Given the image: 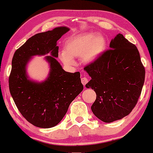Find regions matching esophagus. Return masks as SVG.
Wrapping results in <instances>:
<instances>
[{"mask_svg":"<svg viewBox=\"0 0 153 153\" xmlns=\"http://www.w3.org/2000/svg\"><path fill=\"white\" fill-rule=\"evenodd\" d=\"M82 73V72H81ZM88 79L85 76H82V78H81V82H82L83 85H85L86 83H88Z\"/></svg>","mask_w":153,"mask_h":153,"instance_id":"1","label":"esophagus"}]
</instances>
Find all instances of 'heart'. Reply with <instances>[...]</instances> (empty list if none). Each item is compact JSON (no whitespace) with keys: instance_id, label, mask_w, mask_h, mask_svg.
<instances>
[{"instance_id":"heart-1","label":"heart","mask_w":153,"mask_h":153,"mask_svg":"<svg viewBox=\"0 0 153 153\" xmlns=\"http://www.w3.org/2000/svg\"><path fill=\"white\" fill-rule=\"evenodd\" d=\"M107 40L100 33H83L71 37L65 42V50L60 53L61 61L67 65H74V57H82L86 63H93L105 53Z\"/></svg>"}]
</instances>
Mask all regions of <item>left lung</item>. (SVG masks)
Masks as SVG:
<instances>
[{
	"label": "left lung",
	"mask_w": 153,
	"mask_h": 153,
	"mask_svg": "<svg viewBox=\"0 0 153 153\" xmlns=\"http://www.w3.org/2000/svg\"><path fill=\"white\" fill-rule=\"evenodd\" d=\"M107 50L84 70L91 77L87 88L96 93L91 110L104 123L120 120L137 103L144 80L145 68L137 47L118 33Z\"/></svg>",
	"instance_id": "1"
}]
</instances>
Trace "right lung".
Listing matches in <instances>:
<instances>
[{
    "instance_id": "add662e5",
    "label": "right lung",
    "mask_w": 153,
    "mask_h": 153,
    "mask_svg": "<svg viewBox=\"0 0 153 153\" xmlns=\"http://www.w3.org/2000/svg\"><path fill=\"white\" fill-rule=\"evenodd\" d=\"M70 30L67 26L37 33L16 50L12 60L9 88L21 114L29 123L41 128L57 125L75 97L83 91L80 72H68L56 60L57 41ZM50 65L44 81L31 79L27 72L28 62L35 55H45Z\"/></svg>"
}]
</instances>
